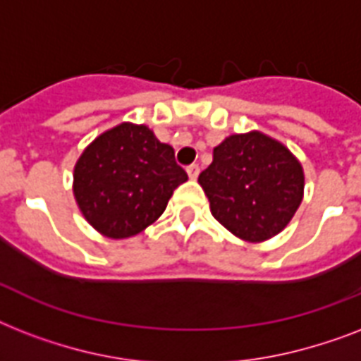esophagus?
Masks as SVG:
<instances>
[{
    "instance_id": "obj_1",
    "label": "esophagus",
    "mask_w": 361,
    "mask_h": 361,
    "mask_svg": "<svg viewBox=\"0 0 361 361\" xmlns=\"http://www.w3.org/2000/svg\"><path fill=\"white\" fill-rule=\"evenodd\" d=\"M198 174H200V169H198V164H189V166H187V176H189L191 180H197Z\"/></svg>"
}]
</instances>
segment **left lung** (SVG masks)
Masks as SVG:
<instances>
[{"label":"left lung","mask_w":361,"mask_h":361,"mask_svg":"<svg viewBox=\"0 0 361 361\" xmlns=\"http://www.w3.org/2000/svg\"><path fill=\"white\" fill-rule=\"evenodd\" d=\"M198 183L215 219L251 243L279 234L303 198L300 161L258 130L232 135L214 147V161Z\"/></svg>","instance_id":"8db88e82"}]
</instances>
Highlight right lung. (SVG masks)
<instances>
[{
	"mask_svg": "<svg viewBox=\"0 0 361 361\" xmlns=\"http://www.w3.org/2000/svg\"><path fill=\"white\" fill-rule=\"evenodd\" d=\"M183 181L187 174L172 146L159 142L146 125L121 123L84 149L73 191L95 231L123 240L155 223Z\"/></svg>",
	"mask_w": 361,
	"mask_h": 361,
	"instance_id": "right-lung-1",
	"label": "right lung"
}]
</instances>
